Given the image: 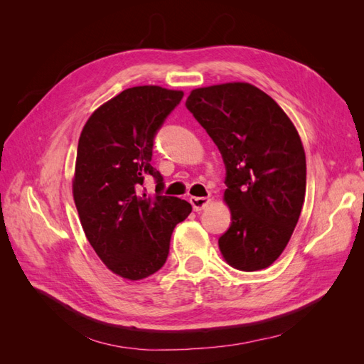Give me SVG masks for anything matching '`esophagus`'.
<instances>
[{
	"label": "esophagus",
	"mask_w": 364,
	"mask_h": 364,
	"mask_svg": "<svg viewBox=\"0 0 364 364\" xmlns=\"http://www.w3.org/2000/svg\"><path fill=\"white\" fill-rule=\"evenodd\" d=\"M190 202L193 205L194 211H202V209H205L208 206L209 199L208 197H190Z\"/></svg>",
	"instance_id": "34e87169"
}]
</instances>
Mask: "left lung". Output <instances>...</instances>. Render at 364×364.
Instances as JSON below:
<instances>
[{
  "instance_id": "obj_1",
  "label": "left lung",
  "mask_w": 364,
  "mask_h": 364,
  "mask_svg": "<svg viewBox=\"0 0 364 364\" xmlns=\"http://www.w3.org/2000/svg\"><path fill=\"white\" fill-rule=\"evenodd\" d=\"M186 109L226 167L230 226L218 247L230 266L255 272L277 261L299 220L306 164L297 130L278 103L249 83L191 91Z\"/></svg>"
}]
</instances>
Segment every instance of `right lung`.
Returning <instances> with one entry per match:
<instances>
[{
    "label": "right lung",
    "mask_w": 364,
    "mask_h": 364,
    "mask_svg": "<svg viewBox=\"0 0 364 364\" xmlns=\"http://www.w3.org/2000/svg\"><path fill=\"white\" fill-rule=\"evenodd\" d=\"M182 91L129 87L86 121L77 147L73 194L85 235L109 270L138 281L158 272L170 252L176 225L191 213L179 197L162 196L164 178L153 168V144ZM151 175L157 194L140 185Z\"/></svg>",
    "instance_id": "1"
}]
</instances>
